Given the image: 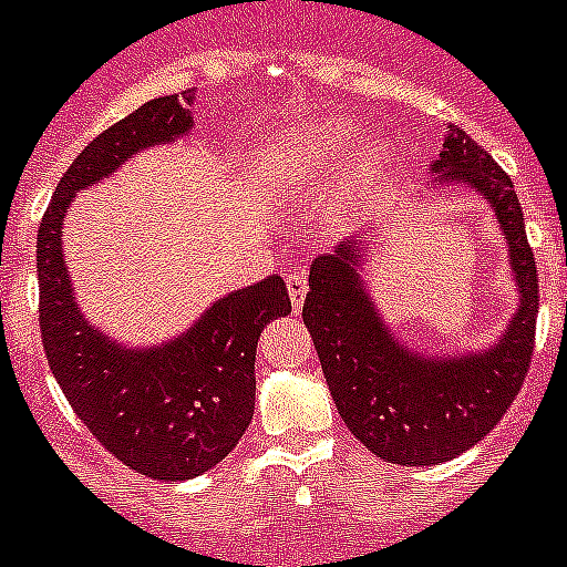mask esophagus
<instances>
[{
	"label": "esophagus",
	"mask_w": 567,
	"mask_h": 567,
	"mask_svg": "<svg viewBox=\"0 0 567 567\" xmlns=\"http://www.w3.org/2000/svg\"><path fill=\"white\" fill-rule=\"evenodd\" d=\"M288 297H290V305H293V311H299L305 302V293H308V277H305L302 270H293V274H288Z\"/></svg>",
	"instance_id": "34e87169"
}]
</instances>
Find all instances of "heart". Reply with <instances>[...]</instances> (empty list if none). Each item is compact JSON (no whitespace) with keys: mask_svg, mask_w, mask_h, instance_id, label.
Wrapping results in <instances>:
<instances>
[{"mask_svg":"<svg viewBox=\"0 0 567 567\" xmlns=\"http://www.w3.org/2000/svg\"><path fill=\"white\" fill-rule=\"evenodd\" d=\"M353 142H357L353 127L342 122L290 131L282 140L274 142L270 151H265L259 171L274 182L308 179V176L342 165L351 154Z\"/></svg>","mask_w":567,"mask_h":567,"instance_id":"b5f03b06","label":"heart"}]
</instances>
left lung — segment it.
Returning <instances> with one entry per match:
<instances>
[{"mask_svg": "<svg viewBox=\"0 0 567 567\" xmlns=\"http://www.w3.org/2000/svg\"><path fill=\"white\" fill-rule=\"evenodd\" d=\"M433 174L480 190L508 236L522 305L505 337L491 351L454 359H425L402 348L362 290V239L313 259L302 305L339 416L371 454L396 465H440L485 440L534 359L539 279L514 182L456 125L442 142Z\"/></svg>", "mask_w": 567, "mask_h": 567, "instance_id": "obj_1", "label": "left lung"}]
</instances>
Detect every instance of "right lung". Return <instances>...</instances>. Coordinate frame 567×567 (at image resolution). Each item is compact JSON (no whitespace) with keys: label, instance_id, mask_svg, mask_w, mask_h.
<instances>
[{"label":"right lung","instance_id":"add662e5","mask_svg":"<svg viewBox=\"0 0 567 567\" xmlns=\"http://www.w3.org/2000/svg\"><path fill=\"white\" fill-rule=\"evenodd\" d=\"M190 125L182 102L162 96L102 131L59 179L37 234L39 331L59 388L105 451L136 474L165 482L205 474L248 431L256 342L270 319L290 313L285 279L274 274L234 290L176 342L131 351L76 311L62 219L79 190L113 174L140 147L171 142Z\"/></svg>","mask_w":567,"mask_h":567}]
</instances>
